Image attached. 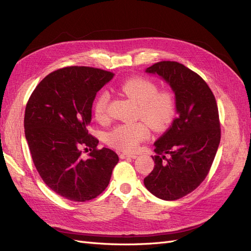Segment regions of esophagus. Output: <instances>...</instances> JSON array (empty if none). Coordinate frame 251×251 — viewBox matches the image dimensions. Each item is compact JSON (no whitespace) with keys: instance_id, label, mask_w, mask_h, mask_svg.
I'll return each mask as SVG.
<instances>
[{"instance_id":"34e87169","label":"esophagus","mask_w":251,"mask_h":251,"mask_svg":"<svg viewBox=\"0 0 251 251\" xmlns=\"http://www.w3.org/2000/svg\"><path fill=\"white\" fill-rule=\"evenodd\" d=\"M119 157H120L121 159H126V158L136 159V158H137V155H135V154H126V153H123V154H120V155H119Z\"/></svg>"}]
</instances>
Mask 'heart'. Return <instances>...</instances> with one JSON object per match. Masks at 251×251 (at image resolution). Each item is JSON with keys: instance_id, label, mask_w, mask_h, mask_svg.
<instances>
[{"instance_id": "heart-1", "label": "heart", "mask_w": 251, "mask_h": 251, "mask_svg": "<svg viewBox=\"0 0 251 251\" xmlns=\"http://www.w3.org/2000/svg\"><path fill=\"white\" fill-rule=\"evenodd\" d=\"M121 93L137 104V116L154 128L160 131L168 126L176 114L174 96L170 91H158L154 81L143 77L130 78L121 83ZM110 95L102 91L97 95L93 111L98 121L108 119V103ZM151 135L147 124H120L108 133L107 141L111 147L124 151H133Z\"/></svg>"}]
</instances>
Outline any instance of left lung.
I'll return each mask as SVG.
<instances>
[{"label":"left lung","mask_w":251,"mask_h":251,"mask_svg":"<svg viewBox=\"0 0 251 251\" xmlns=\"http://www.w3.org/2000/svg\"><path fill=\"white\" fill-rule=\"evenodd\" d=\"M172 88L178 116L155 143L154 170L144 178L150 193L174 201L192 193L206 178L221 139L216 98L198 74L177 62L146 69Z\"/></svg>","instance_id":"8db88e82"}]
</instances>
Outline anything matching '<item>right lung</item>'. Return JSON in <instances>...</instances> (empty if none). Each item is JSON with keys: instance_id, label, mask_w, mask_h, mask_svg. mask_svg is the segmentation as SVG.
Wrapping results in <instances>:
<instances>
[{"instance_id": "add662e5", "label": "right lung", "mask_w": 251, "mask_h": 251, "mask_svg": "<svg viewBox=\"0 0 251 251\" xmlns=\"http://www.w3.org/2000/svg\"><path fill=\"white\" fill-rule=\"evenodd\" d=\"M114 73L91 67H66L47 75L30 96L24 127L28 147L43 181L65 199L85 202L109 185L119 158L97 149L88 133L96 93ZM89 149L87 159L81 148Z\"/></svg>"}]
</instances>
